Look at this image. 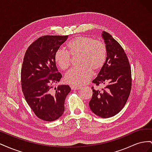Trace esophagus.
<instances>
[{"instance_id":"1","label":"esophagus","mask_w":152,"mask_h":152,"mask_svg":"<svg viewBox=\"0 0 152 152\" xmlns=\"http://www.w3.org/2000/svg\"><path fill=\"white\" fill-rule=\"evenodd\" d=\"M72 90H79L80 89V87L79 86H70Z\"/></svg>"}]
</instances>
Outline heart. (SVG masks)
<instances>
[{"mask_svg": "<svg viewBox=\"0 0 152 152\" xmlns=\"http://www.w3.org/2000/svg\"><path fill=\"white\" fill-rule=\"evenodd\" d=\"M67 50L59 49L54 54V59L56 65L62 70L70 66L71 56L79 54V66L69 70L65 80L72 85L87 83L96 72L103 66L107 57V50L101 41L86 36H78L72 39L66 45Z\"/></svg>", "mask_w": 152, "mask_h": 152, "instance_id": "heart-1", "label": "heart"}]
</instances>
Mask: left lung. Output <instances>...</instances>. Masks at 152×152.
I'll list each match as a JSON object with an SVG mask.
<instances>
[{
  "mask_svg": "<svg viewBox=\"0 0 152 152\" xmlns=\"http://www.w3.org/2000/svg\"><path fill=\"white\" fill-rule=\"evenodd\" d=\"M107 50V57L98 77L93 80L96 86L104 84L102 91L95 90L89 103L96 115L102 118L115 116L121 111L129 96L131 70L127 55L117 40L107 32H102Z\"/></svg>",
  "mask_w": 152,
  "mask_h": 152,
  "instance_id": "1",
  "label": "left lung"
}]
</instances>
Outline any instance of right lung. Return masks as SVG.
<instances>
[{
	"instance_id": "add662e5",
	"label": "right lung",
	"mask_w": 152,
	"mask_h": 152,
	"mask_svg": "<svg viewBox=\"0 0 152 152\" xmlns=\"http://www.w3.org/2000/svg\"><path fill=\"white\" fill-rule=\"evenodd\" d=\"M68 36L45 35L27 49L23 62L21 80L23 93L36 116L47 122L60 117L71 89L68 85L53 86L62 75L58 72L54 56Z\"/></svg>"
}]
</instances>
